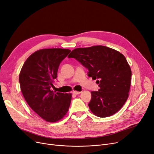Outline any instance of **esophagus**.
<instances>
[{
    "label": "esophagus",
    "mask_w": 154,
    "mask_h": 154,
    "mask_svg": "<svg viewBox=\"0 0 154 154\" xmlns=\"http://www.w3.org/2000/svg\"><path fill=\"white\" fill-rule=\"evenodd\" d=\"M72 93H73L74 94H75V95H78V94H81L82 91H75V90H74V91H72Z\"/></svg>",
    "instance_id": "1"
}]
</instances>
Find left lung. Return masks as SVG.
Wrapping results in <instances>:
<instances>
[{"instance_id":"8db88e82","label":"left lung","mask_w":154,"mask_h":154,"mask_svg":"<svg viewBox=\"0 0 154 154\" xmlns=\"http://www.w3.org/2000/svg\"><path fill=\"white\" fill-rule=\"evenodd\" d=\"M68 57L88 68V76L99 84V90L91 92L88 106L91 112L106 118L118 112L128 99L131 80V70L124 55L111 48L95 45L74 49Z\"/></svg>"}]
</instances>
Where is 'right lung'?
<instances>
[{"label": "right lung", "instance_id": "obj_1", "mask_svg": "<svg viewBox=\"0 0 154 154\" xmlns=\"http://www.w3.org/2000/svg\"><path fill=\"white\" fill-rule=\"evenodd\" d=\"M70 52L69 49L59 48L40 49L30 55L20 73L24 99L34 112L49 122L62 119L70 106L71 94L51 90L60 62Z\"/></svg>", "mask_w": 154, "mask_h": 154}]
</instances>
